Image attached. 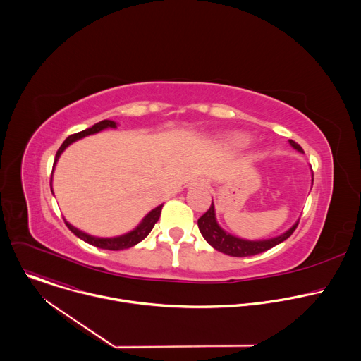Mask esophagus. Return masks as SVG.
<instances>
[{
	"instance_id": "1",
	"label": "esophagus",
	"mask_w": 361,
	"mask_h": 361,
	"mask_svg": "<svg viewBox=\"0 0 361 361\" xmlns=\"http://www.w3.org/2000/svg\"><path fill=\"white\" fill-rule=\"evenodd\" d=\"M198 184H200V185H202V187H204V185H205V184H207V183H205V181H198Z\"/></svg>"
}]
</instances>
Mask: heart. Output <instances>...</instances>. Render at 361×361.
I'll return each instance as SVG.
<instances>
[{
  "instance_id": "heart-1",
  "label": "heart",
  "mask_w": 361,
  "mask_h": 361,
  "mask_svg": "<svg viewBox=\"0 0 361 361\" xmlns=\"http://www.w3.org/2000/svg\"><path fill=\"white\" fill-rule=\"evenodd\" d=\"M243 141H244V138L243 137H235V138H233V144H243Z\"/></svg>"
}]
</instances>
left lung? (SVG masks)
I'll return each instance as SVG.
<instances>
[{
	"label": "left lung",
	"instance_id": "obj_1",
	"mask_svg": "<svg viewBox=\"0 0 361 361\" xmlns=\"http://www.w3.org/2000/svg\"><path fill=\"white\" fill-rule=\"evenodd\" d=\"M290 144L297 151L302 152V148L300 147V144H297L293 140H290ZM297 226H298V221L288 231H286L284 234H281L276 238L262 240V241H248V240H241L238 237L227 234L219 226V223L216 220V212H214L213 201H212L210 209L198 219V228H200V233L202 234V237L205 238V241H207L217 251L224 252L227 255H233V257H247V255H255V254H260L263 251H267V250L273 248L274 245L287 240L294 233Z\"/></svg>",
	"mask_w": 361,
	"mask_h": 361
}]
</instances>
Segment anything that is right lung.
Wrapping results in <instances>:
<instances>
[{
    "mask_svg": "<svg viewBox=\"0 0 361 361\" xmlns=\"http://www.w3.org/2000/svg\"><path fill=\"white\" fill-rule=\"evenodd\" d=\"M116 127H117V124H116L114 121H111V120H102V121L94 124L91 128H87V130L80 131V133H77V134H71V135L61 144V147L59 148V151H57V154H56L54 167H56L57 160H59L60 156H61V152H63L71 142H74V141H77V140H80V138H82V137H85V135L95 134V133H98V131H101V130H104V128H116ZM51 191H53V188H51ZM161 209H163V204L159 205V207H156L154 210H151V212L142 219V221H141L133 231H130V233H127V234H123V235H118V237H113V238H99V237H94V235H90V234H87V233H84V231H81V230L73 227V226H71L70 223H67V221H66V224H67V227L70 228L71 233H74L78 238L84 240L85 243L91 244V245H95V247H98V248H104V250H124V248H130V247L138 244L140 241H142V240L149 234V231L152 230L154 224H156V223L159 221V219H160Z\"/></svg>",
    "mask_w": 361,
    "mask_h": 361,
    "instance_id": "obj_1",
    "label": "right lung"
}]
</instances>
